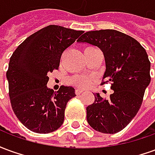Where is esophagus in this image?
Instances as JSON below:
<instances>
[{"mask_svg":"<svg viewBox=\"0 0 155 155\" xmlns=\"http://www.w3.org/2000/svg\"><path fill=\"white\" fill-rule=\"evenodd\" d=\"M81 93H83V91H82V90H81V89H76V90H75V94H81Z\"/></svg>","mask_w":155,"mask_h":155,"instance_id":"obj_1","label":"esophagus"}]
</instances>
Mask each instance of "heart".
I'll return each mask as SVG.
<instances>
[{
  "mask_svg": "<svg viewBox=\"0 0 155 155\" xmlns=\"http://www.w3.org/2000/svg\"><path fill=\"white\" fill-rule=\"evenodd\" d=\"M92 48V47H90ZM73 83L75 85H77L78 87L81 88H86L90 86L91 84V79L87 76H75L73 79Z\"/></svg>",
  "mask_w": 155,
  "mask_h": 155,
  "instance_id": "obj_1",
  "label": "heart"
}]
</instances>
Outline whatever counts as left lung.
Segmentation results:
<instances>
[{"label":"left lung","mask_w":155,"mask_h":155,"mask_svg":"<svg viewBox=\"0 0 155 155\" xmlns=\"http://www.w3.org/2000/svg\"><path fill=\"white\" fill-rule=\"evenodd\" d=\"M77 41L102 51L106 69L101 85L110 82L114 91L109 100L94 94V102L86 108L88 123L101 133H118L136 115L150 83L146 51L135 39L115 30L88 31Z\"/></svg>","instance_id":"8db88e82"}]
</instances>
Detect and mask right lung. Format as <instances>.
<instances>
[{
	"instance_id": "add662e5",
	"label": "right lung",
	"mask_w": 155,
	"mask_h": 155,
	"mask_svg": "<svg viewBox=\"0 0 155 155\" xmlns=\"http://www.w3.org/2000/svg\"><path fill=\"white\" fill-rule=\"evenodd\" d=\"M83 32L48 25L25 39L12 54L6 71L9 96L14 113L28 130L47 134L62 125L74 89H49L47 74L58 70L62 53Z\"/></svg>"
}]
</instances>
